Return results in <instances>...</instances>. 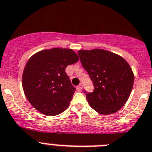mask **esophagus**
Masks as SVG:
<instances>
[{"instance_id": "esophagus-1", "label": "esophagus", "mask_w": 152, "mask_h": 152, "mask_svg": "<svg viewBox=\"0 0 152 152\" xmlns=\"http://www.w3.org/2000/svg\"><path fill=\"white\" fill-rule=\"evenodd\" d=\"M82 89H83V85L82 84H79V86H76V90H77L78 91H81Z\"/></svg>"}]
</instances>
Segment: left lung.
<instances>
[{"label": "left lung", "instance_id": "obj_1", "mask_svg": "<svg viewBox=\"0 0 152 152\" xmlns=\"http://www.w3.org/2000/svg\"><path fill=\"white\" fill-rule=\"evenodd\" d=\"M80 61L94 85L92 92L84 93L88 104L102 114L118 111L132 89L134 75L122 57L102 49L80 50Z\"/></svg>", "mask_w": 152, "mask_h": 152}]
</instances>
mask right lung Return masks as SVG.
Instances as JSON below:
<instances>
[{"label":"right lung","instance_id":"1","mask_svg":"<svg viewBox=\"0 0 152 152\" xmlns=\"http://www.w3.org/2000/svg\"><path fill=\"white\" fill-rule=\"evenodd\" d=\"M78 61L72 49L60 48L41 50L28 59L23 70V88L37 110L55 116L67 108L76 89L65 69Z\"/></svg>","mask_w":152,"mask_h":152}]
</instances>
